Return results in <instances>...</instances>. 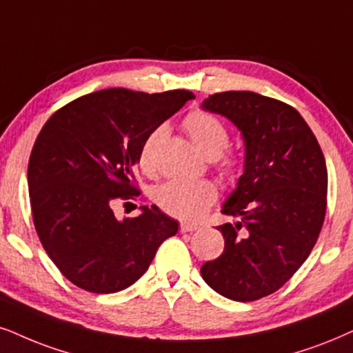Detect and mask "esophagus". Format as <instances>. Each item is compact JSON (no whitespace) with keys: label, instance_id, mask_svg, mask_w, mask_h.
I'll return each instance as SVG.
<instances>
[{"label":"esophagus","instance_id":"34e87169","mask_svg":"<svg viewBox=\"0 0 353 353\" xmlns=\"http://www.w3.org/2000/svg\"><path fill=\"white\" fill-rule=\"evenodd\" d=\"M200 226L197 223H189V221H182L181 223V231L182 233H192V231H197Z\"/></svg>","mask_w":353,"mask_h":353}]
</instances>
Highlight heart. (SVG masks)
<instances>
[{"instance_id":"1","label":"heart","mask_w":353,"mask_h":353,"mask_svg":"<svg viewBox=\"0 0 353 353\" xmlns=\"http://www.w3.org/2000/svg\"><path fill=\"white\" fill-rule=\"evenodd\" d=\"M184 128L207 158H218L223 172L230 176L238 172V159L223 156V151L230 145V132L220 119L205 110H194L184 119ZM166 137V125H158L145 137L138 151V163L146 174H154L158 169V151ZM216 195V187L210 181L174 179L156 189L154 200L169 215L182 220H199L208 212Z\"/></svg>"}]
</instances>
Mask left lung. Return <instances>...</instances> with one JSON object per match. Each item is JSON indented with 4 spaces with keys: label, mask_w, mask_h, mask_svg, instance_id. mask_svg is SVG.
I'll use <instances>...</instances> for the list:
<instances>
[{
    "label": "left lung",
    "mask_w": 353,
    "mask_h": 353,
    "mask_svg": "<svg viewBox=\"0 0 353 353\" xmlns=\"http://www.w3.org/2000/svg\"><path fill=\"white\" fill-rule=\"evenodd\" d=\"M202 109L231 120L244 140V172L218 226L225 249L200 269L203 280L234 301L276 292L300 269L323 228L327 169L314 133L296 109L251 91L208 96Z\"/></svg>",
    "instance_id": "left-lung-1"
}]
</instances>
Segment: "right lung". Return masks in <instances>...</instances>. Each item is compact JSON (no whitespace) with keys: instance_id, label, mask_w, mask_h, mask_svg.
<instances>
[{"instance_id":"add662e5","label":"right lung","mask_w":353,"mask_h":353,"mask_svg":"<svg viewBox=\"0 0 353 353\" xmlns=\"http://www.w3.org/2000/svg\"><path fill=\"white\" fill-rule=\"evenodd\" d=\"M194 94L102 89L58 109L29 158L34 226L58 270L91 293H115L148 270L164 239L179 230L156 205L119 221L112 205L135 199L138 151L154 127Z\"/></svg>"}]
</instances>
